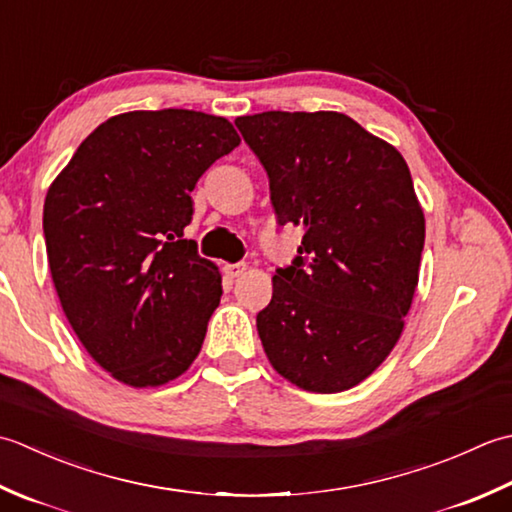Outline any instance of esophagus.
I'll return each mask as SVG.
<instances>
[{
    "label": "esophagus",
    "mask_w": 512,
    "mask_h": 512,
    "mask_svg": "<svg viewBox=\"0 0 512 512\" xmlns=\"http://www.w3.org/2000/svg\"><path fill=\"white\" fill-rule=\"evenodd\" d=\"M247 267H245V263H232V265H225V274L229 276V278H238L243 274Z\"/></svg>",
    "instance_id": "obj_1"
}]
</instances>
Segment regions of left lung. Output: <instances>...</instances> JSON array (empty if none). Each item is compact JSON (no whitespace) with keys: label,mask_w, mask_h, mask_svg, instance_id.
I'll return each instance as SVG.
<instances>
[{"label":"left lung","mask_w":512,"mask_h":512,"mask_svg":"<svg viewBox=\"0 0 512 512\" xmlns=\"http://www.w3.org/2000/svg\"><path fill=\"white\" fill-rule=\"evenodd\" d=\"M236 128L269 176L278 225L305 229L256 316L267 358L314 393L356 387L404 329L420 276L424 212L391 143L340 112H260Z\"/></svg>","instance_id":"1"}]
</instances>
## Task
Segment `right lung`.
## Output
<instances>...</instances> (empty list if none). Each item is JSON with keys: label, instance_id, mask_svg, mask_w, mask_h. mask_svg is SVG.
Wrapping results in <instances>:
<instances>
[{"label": "right lung", "instance_id": "obj_1", "mask_svg": "<svg viewBox=\"0 0 512 512\" xmlns=\"http://www.w3.org/2000/svg\"><path fill=\"white\" fill-rule=\"evenodd\" d=\"M241 143L196 110H134L88 134L48 187L44 236L72 331L128 387H161L201 351L221 274L183 238L196 181Z\"/></svg>", "mask_w": 512, "mask_h": 512}]
</instances>
